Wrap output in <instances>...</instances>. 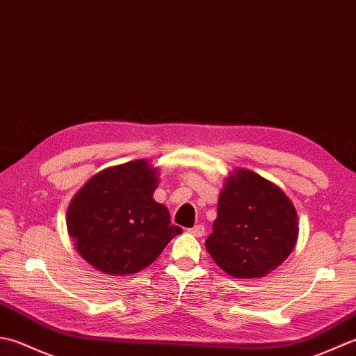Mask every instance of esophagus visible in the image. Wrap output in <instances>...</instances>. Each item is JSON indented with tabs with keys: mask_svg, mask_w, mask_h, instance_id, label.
Listing matches in <instances>:
<instances>
[{
	"mask_svg": "<svg viewBox=\"0 0 356 356\" xmlns=\"http://www.w3.org/2000/svg\"><path fill=\"white\" fill-rule=\"evenodd\" d=\"M188 234H192L193 236H202L206 234V229L202 224H198V226H193L192 229H188Z\"/></svg>",
	"mask_w": 356,
	"mask_h": 356,
	"instance_id": "34e87169",
	"label": "esophagus"
}]
</instances>
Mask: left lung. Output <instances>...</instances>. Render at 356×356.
<instances>
[{
    "label": "left lung",
    "mask_w": 356,
    "mask_h": 356,
    "mask_svg": "<svg viewBox=\"0 0 356 356\" xmlns=\"http://www.w3.org/2000/svg\"><path fill=\"white\" fill-rule=\"evenodd\" d=\"M298 238L292 201L281 188L248 169L226 179L206 249L235 278H261L277 269Z\"/></svg>",
    "instance_id": "8db88e82"
}]
</instances>
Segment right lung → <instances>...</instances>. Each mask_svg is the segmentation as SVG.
I'll list each match as a JSON object with an SVG mask.
<instances>
[{"instance_id":"1","label":"right lung","mask_w":356,"mask_h":356,"mask_svg":"<svg viewBox=\"0 0 356 356\" xmlns=\"http://www.w3.org/2000/svg\"><path fill=\"white\" fill-rule=\"evenodd\" d=\"M156 169L136 159L97 173L67 209V232L87 263L107 275H130L150 266L181 227L154 200Z\"/></svg>"}]
</instances>
